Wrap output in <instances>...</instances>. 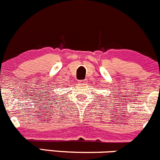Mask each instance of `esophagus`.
Instances as JSON below:
<instances>
[{"label":"esophagus","mask_w":160,"mask_h":160,"mask_svg":"<svg viewBox=\"0 0 160 160\" xmlns=\"http://www.w3.org/2000/svg\"><path fill=\"white\" fill-rule=\"evenodd\" d=\"M80 83H82V84H85V83H86V80H82V81H80Z\"/></svg>","instance_id":"1"}]
</instances>
